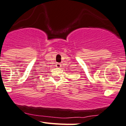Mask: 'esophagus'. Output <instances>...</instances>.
<instances>
[{
    "mask_svg": "<svg viewBox=\"0 0 126 126\" xmlns=\"http://www.w3.org/2000/svg\"><path fill=\"white\" fill-rule=\"evenodd\" d=\"M56 67L59 68V67H61V64L60 63H56Z\"/></svg>",
    "mask_w": 126,
    "mask_h": 126,
    "instance_id": "34e87169",
    "label": "esophagus"
}]
</instances>
